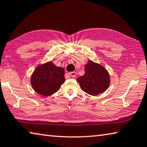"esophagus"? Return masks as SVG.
Here are the masks:
<instances>
[{
	"label": "esophagus",
	"instance_id": "1",
	"mask_svg": "<svg viewBox=\"0 0 147 147\" xmlns=\"http://www.w3.org/2000/svg\"><path fill=\"white\" fill-rule=\"evenodd\" d=\"M69 74L72 77H75L76 76V72H71V73H69Z\"/></svg>",
	"mask_w": 147,
	"mask_h": 147
}]
</instances>
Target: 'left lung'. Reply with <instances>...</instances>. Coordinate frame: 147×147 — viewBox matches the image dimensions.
<instances>
[{
  "mask_svg": "<svg viewBox=\"0 0 147 147\" xmlns=\"http://www.w3.org/2000/svg\"><path fill=\"white\" fill-rule=\"evenodd\" d=\"M77 81L82 90L96 96L107 90L110 84V76L104 67L89 59L85 66V74Z\"/></svg>",
  "mask_w": 147,
  "mask_h": 147,
  "instance_id": "1",
  "label": "left lung"
}]
</instances>
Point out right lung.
<instances>
[{
	"label": "right lung",
	"mask_w": 147,
	"mask_h": 147,
	"mask_svg": "<svg viewBox=\"0 0 147 147\" xmlns=\"http://www.w3.org/2000/svg\"><path fill=\"white\" fill-rule=\"evenodd\" d=\"M63 67H57L53 61H47L37 66L32 73L30 84L37 93L44 96L58 91L65 78Z\"/></svg>",
	"instance_id": "add662e5"
}]
</instances>
